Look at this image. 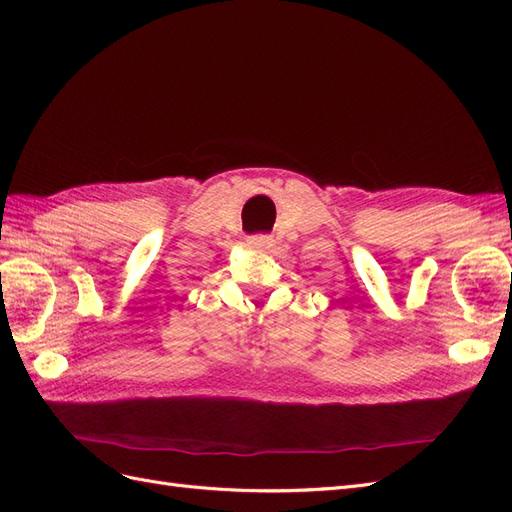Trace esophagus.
Wrapping results in <instances>:
<instances>
[{"label": "esophagus", "mask_w": 512, "mask_h": 512, "mask_svg": "<svg viewBox=\"0 0 512 512\" xmlns=\"http://www.w3.org/2000/svg\"><path fill=\"white\" fill-rule=\"evenodd\" d=\"M271 243H273V239L265 237V235H258V237L247 239V245L254 247V250H267V247H271Z\"/></svg>", "instance_id": "1"}]
</instances>
